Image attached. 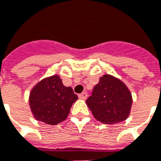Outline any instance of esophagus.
Instances as JSON below:
<instances>
[{"mask_svg":"<svg viewBox=\"0 0 161 161\" xmlns=\"http://www.w3.org/2000/svg\"><path fill=\"white\" fill-rule=\"evenodd\" d=\"M79 98H80V99H83V100L86 99V98H87V93H86V92H83V93H81V94H80L79 95Z\"/></svg>","mask_w":161,"mask_h":161,"instance_id":"esophagus-1","label":"esophagus"}]
</instances>
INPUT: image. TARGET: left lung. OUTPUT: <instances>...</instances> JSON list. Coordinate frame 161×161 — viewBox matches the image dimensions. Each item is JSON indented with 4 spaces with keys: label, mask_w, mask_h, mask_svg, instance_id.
<instances>
[{
    "label": "left lung",
    "mask_w": 161,
    "mask_h": 161,
    "mask_svg": "<svg viewBox=\"0 0 161 161\" xmlns=\"http://www.w3.org/2000/svg\"><path fill=\"white\" fill-rule=\"evenodd\" d=\"M133 97L128 86L120 79L106 74L100 77L86 105L94 118L105 124L126 120L130 114Z\"/></svg>",
    "instance_id": "8db88e82"
}]
</instances>
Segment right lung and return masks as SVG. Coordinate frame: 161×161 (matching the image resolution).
<instances>
[{
  "mask_svg": "<svg viewBox=\"0 0 161 161\" xmlns=\"http://www.w3.org/2000/svg\"><path fill=\"white\" fill-rule=\"evenodd\" d=\"M77 99L71 87L64 86L59 75H53L43 78L32 88L29 107L36 120L56 125L66 119Z\"/></svg>",
  "mask_w": 161,
  "mask_h": 161,
  "instance_id": "obj_1",
  "label": "right lung"
}]
</instances>
